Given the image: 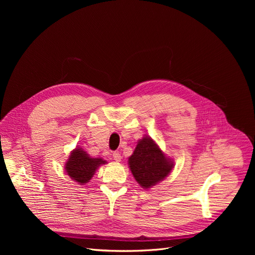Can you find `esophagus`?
<instances>
[{"mask_svg": "<svg viewBox=\"0 0 255 255\" xmlns=\"http://www.w3.org/2000/svg\"><path fill=\"white\" fill-rule=\"evenodd\" d=\"M113 157H114V160H116V161H121V159H122V156H121V154L119 152H115L113 154Z\"/></svg>", "mask_w": 255, "mask_h": 255, "instance_id": "esophagus-1", "label": "esophagus"}]
</instances>
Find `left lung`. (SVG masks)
Segmentation results:
<instances>
[{
  "instance_id": "obj_1",
  "label": "left lung",
  "mask_w": 255,
  "mask_h": 255,
  "mask_svg": "<svg viewBox=\"0 0 255 255\" xmlns=\"http://www.w3.org/2000/svg\"><path fill=\"white\" fill-rule=\"evenodd\" d=\"M172 166V162L150 137L139 140L129 157V167L133 177L145 189L167 177Z\"/></svg>"
}]
</instances>
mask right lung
I'll return each mask as SVG.
<instances>
[{
    "instance_id": "1",
    "label": "right lung",
    "mask_w": 255,
    "mask_h": 255,
    "mask_svg": "<svg viewBox=\"0 0 255 255\" xmlns=\"http://www.w3.org/2000/svg\"><path fill=\"white\" fill-rule=\"evenodd\" d=\"M104 163H106L104 160L100 158H91L82 149H75L72 151L65 168L71 179L84 185L92 179L96 169Z\"/></svg>"
}]
</instances>
